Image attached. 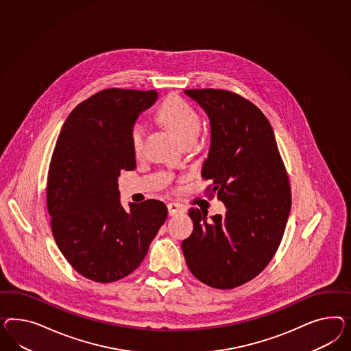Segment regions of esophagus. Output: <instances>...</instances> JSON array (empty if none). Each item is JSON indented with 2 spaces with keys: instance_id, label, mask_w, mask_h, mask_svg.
Here are the masks:
<instances>
[{
  "instance_id": "obj_1",
  "label": "esophagus",
  "mask_w": 351,
  "mask_h": 351,
  "mask_svg": "<svg viewBox=\"0 0 351 351\" xmlns=\"http://www.w3.org/2000/svg\"><path fill=\"white\" fill-rule=\"evenodd\" d=\"M167 209H169V215L170 216H175V215H179V213H184L186 208L184 206H181L180 203H169L167 204Z\"/></svg>"
}]
</instances>
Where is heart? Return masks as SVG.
Listing matches in <instances>:
<instances>
[{"instance_id":"b5f03b06","label":"heart","mask_w":351,"mask_h":351,"mask_svg":"<svg viewBox=\"0 0 351 351\" xmlns=\"http://www.w3.org/2000/svg\"><path fill=\"white\" fill-rule=\"evenodd\" d=\"M157 119L166 125L181 142L195 138L200 129V119L195 110L180 97L171 95L157 110ZM145 129L142 123H134L130 129V143L135 154H141Z\"/></svg>"}]
</instances>
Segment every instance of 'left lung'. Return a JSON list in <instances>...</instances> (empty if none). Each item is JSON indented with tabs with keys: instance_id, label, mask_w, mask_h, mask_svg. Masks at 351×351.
I'll return each instance as SVG.
<instances>
[{
	"instance_id": "8db88e82",
	"label": "left lung",
	"mask_w": 351,
	"mask_h": 351,
	"mask_svg": "<svg viewBox=\"0 0 351 351\" xmlns=\"http://www.w3.org/2000/svg\"><path fill=\"white\" fill-rule=\"evenodd\" d=\"M208 114L210 147L202 178L226 213L207 217L190 208L193 232L181 244L190 272L228 290L253 280L275 256L291 208L289 176L272 126L241 95L223 89H186Z\"/></svg>"
}]
</instances>
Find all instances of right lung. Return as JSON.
Wrapping results in <instances>:
<instances>
[{
  "label": "right lung",
  "mask_w": 351,
  "mask_h": 351,
  "mask_svg": "<svg viewBox=\"0 0 351 351\" xmlns=\"http://www.w3.org/2000/svg\"><path fill=\"white\" fill-rule=\"evenodd\" d=\"M156 90L110 88L67 116L49 163L47 208L57 247L77 274L107 284L142 263L167 218L160 200L120 203L117 179L136 167L130 129ZM104 199V201L101 199Z\"/></svg>",
  "instance_id": "right-lung-1"
}]
</instances>
